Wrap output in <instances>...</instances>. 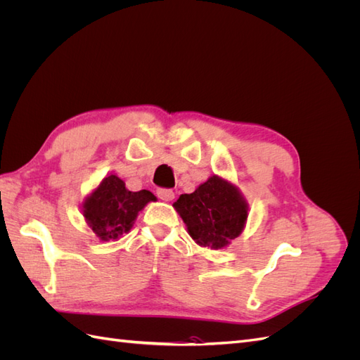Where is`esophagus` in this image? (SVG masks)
<instances>
[{"label": "esophagus", "instance_id": "obj_1", "mask_svg": "<svg viewBox=\"0 0 360 360\" xmlns=\"http://www.w3.org/2000/svg\"><path fill=\"white\" fill-rule=\"evenodd\" d=\"M158 197L162 200V201H171L174 198V192L171 189H165V188H160L158 189Z\"/></svg>", "mask_w": 360, "mask_h": 360}]
</instances>
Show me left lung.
<instances>
[{
    "label": "left lung",
    "mask_w": 360,
    "mask_h": 360,
    "mask_svg": "<svg viewBox=\"0 0 360 360\" xmlns=\"http://www.w3.org/2000/svg\"><path fill=\"white\" fill-rule=\"evenodd\" d=\"M174 207L200 246L221 249L240 236L248 219V204L238 189L213 176L192 193H183Z\"/></svg>",
    "instance_id": "1"
}]
</instances>
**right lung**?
<instances>
[{"label": "right lung", "instance_id": "right-lung-1", "mask_svg": "<svg viewBox=\"0 0 360 360\" xmlns=\"http://www.w3.org/2000/svg\"><path fill=\"white\" fill-rule=\"evenodd\" d=\"M156 197L150 191H127L114 174L102 180L82 204V212L93 233L103 242L115 240L132 228L138 213Z\"/></svg>", "mask_w": 360, "mask_h": 360}]
</instances>
